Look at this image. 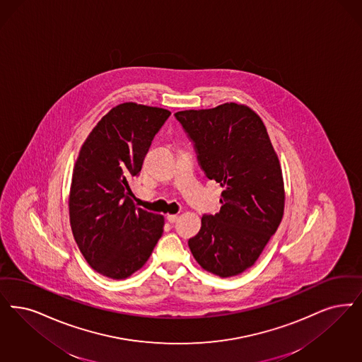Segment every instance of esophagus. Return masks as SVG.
<instances>
[{
  "mask_svg": "<svg viewBox=\"0 0 362 362\" xmlns=\"http://www.w3.org/2000/svg\"><path fill=\"white\" fill-rule=\"evenodd\" d=\"M167 221H168L170 223H175V222L177 221V216H176V214H170V216H167Z\"/></svg>",
  "mask_w": 362,
  "mask_h": 362,
  "instance_id": "esophagus-1",
  "label": "esophagus"
}]
</instances>
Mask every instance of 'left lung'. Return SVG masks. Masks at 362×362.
<instances>
[{
	"instance_id": "left-lung-1",
	"label": "left lung",
	"mask_w": 362,
	"mask_h": 362,
	"mask_svg": "<svg viewBox=\"0 0 362 362\" xmlns=\"http://www.w3.org/2000/svg\"><path fill=\"white\" fill-rule=\"evenodd\" d=\"M198 164L223 191L217 214H204L188 246L203 269L240 275L259 259L284 211L283 175L267 129L252 109L223 103L175 113Z\"/></svg>"
}]
</instances>
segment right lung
Here are the masks:
<instances>
[{
	"instance_id": "1",
	"label": "right lung",
	"mask_w": 362,
	"mask_h": 362,
	"mask_svg": "<svg viewBox=\"0 0 362 362\" xmlns=\"http://www.w3.org/2000/svg\"><path fill=\"white\" fill-rule=\"evenodd\" d=\"M171 113L121 103L102 117L79 151L70 189L74 238L90 267L127 279L149 259L164 218L134 206L130 177L139 176L153 137Z\"/></svg>"
}]
</instances>
